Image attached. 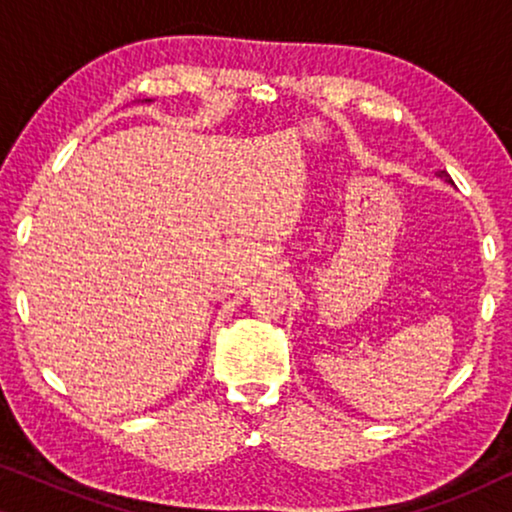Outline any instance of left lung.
<instances>
[{
  "label": "left lung",
  "instance_id": "1",
  "mask_svg": "<svg viewBox=\"0 0 512 512\" xmlns=\"http://www.w3.org/2000/svg\"><path fill=\"white\" fill-rule=\"evenodd\" d=\"M438 177H445L447 181H452V179H450V174H447V172H438Z\"/></svg>",
  "mask_w": 512,
  "mask_h": 512
}]
</instances>
